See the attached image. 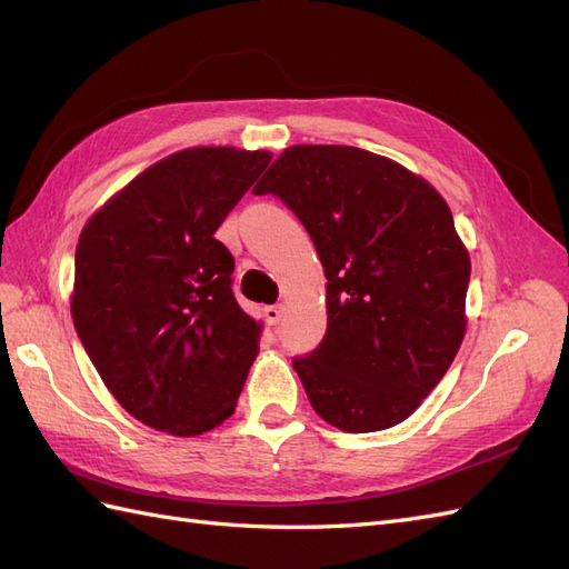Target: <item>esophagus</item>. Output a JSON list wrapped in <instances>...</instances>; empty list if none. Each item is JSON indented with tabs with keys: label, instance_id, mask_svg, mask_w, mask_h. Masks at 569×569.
I'll use <instances>...</instances> for the list:
<instances>
[{
	"label": "esophagus",
	"instance_id": "esophagus-1",
	"mask_svg": "<svg viewBox=\"0 0 569 569\" xmlns=\"http://www.w3.org/2000/svg\"><path fill=\"white\" fill-rule=\"evenodd\" d=\"M263 316H266L268 325H278V322L282 320V316H284V306H282V303H274V306H266V311H263Z\"/></svg>",
	"mask_w": 569,
	"mask_h": 569
}]
</instances>
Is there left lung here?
Segmentation results:
<instances>
[{
	"instance_id": "left-lung-1",
	"label": "left lung",
	"mask_w": 569,
	"mask_h": 569,
	"mask_svg": "<svg viewBox=\"0 0 569 569\" xmlns=\"http://www.w3.org/2000/svg\"><path fill=\"white\" fill-rule=\"evenodd\" d=\"M253 194L280 197L313 239L327 332L291 360L318 416L380 432L422 403L465 337L470 256L437 189L358 147L284 149Z\"/></svg>"
}]
</instances>
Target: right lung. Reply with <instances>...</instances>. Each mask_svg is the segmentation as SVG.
<instances>
[{"label":"right lung","mask_w":569,"mask_h":569,"mask_svg":"<svg viewBox=\"0 0 569 569\" xmlns=\"http://www.w3.org/2000/svg\"><path fill=\"white\" fill-rule=\"evenodd\" d=\"M270 159L234 147L170 153L82 228L76 332L116 401L159 432H209L242 393L261 322L239 308L234 258L213 234Z\"/></svg>","instance_id":"obj_1"}]
</instances>
